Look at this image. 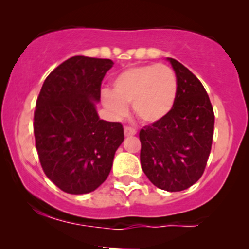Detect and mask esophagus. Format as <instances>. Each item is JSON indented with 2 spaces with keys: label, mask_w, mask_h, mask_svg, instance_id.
Segmentation results:
<instances>
[{
  "label": "esophagus",
  "mask_w": 249,
  "mask_h": 249,
  "mask_svg": "<svg viewBox=\"0 0 249 249\" xmlns=\"http://www.w3.org/2000/svg\"><path fill=\"white\" fill-rule=\"evenodd\" d=\"M124 135L126 137L135 136V135H136V130H135L134 127H131V126H125L124 127Z\"/></svg>",
  "instance_id": "obj_1"
}]
</instances>
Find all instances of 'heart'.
Segmentation results:
<instances>
[{
	"label": "heart",
	"mask_w": 249,
	"mask_h": 249,
	"mask_svg": "<svg viewBox=\"0 0 249 249\" xmlns=\"http://www.w3.org/2000/svg\"><path fill=\"white\" fill-rule=\"evenodd\" d=\"M178 91L177 76L167 65L129 67L114 77L112 91L104 90L101 101L113 118L124 117L131 104L141 122L154 124L171 112Z\"/></svg>",
	"instance_id": "1"
}]
</instances>
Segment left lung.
Returning <instances> with one entry per match:
<instances>
[{"mask_svg": "<svg viewBox=\"0 0 249 249\" xmlns=\"http://www.w3.org/2000/svg\"><path fill=\"white\" fill-rule=\"evenodd\" d=\"M177 76L171 112L140 131L141 166L159 189L180 192L205 171L212 147L214 113L199 79L177 60L167 57Z\"/></svg>", "mask_w": 249, "mask_h": 249, "instance_id": "8db88e82", "label": "left lung"}]
</instances>
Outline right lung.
<instances>
[{"label": "right lung", "mask_w": 249, "mask_h": 249, "mask_svg": "<svg viewBox=\"0 0 249 249\" xmlns=\"http://www.w3.org/2000/svg\"><path fill=\"white\" fill-rule=\"evenodd\" d=\"M113 65L109 59L70 57L47 77L37 99L34 134L39 161L47 177L69 194L97 189L124 141L123 125L100 119L95 105Z\"/></svg>", "instance_id": "right-lung-1"}]
</instances>
